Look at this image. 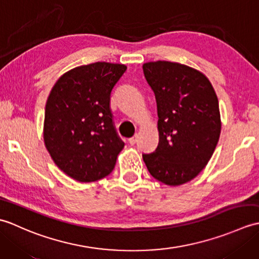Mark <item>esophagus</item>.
<instances>
[{"label":"esophagus","instance_id":"obj_1","mask_svg":"<svg viewBox=\"0 0 259 259\" xmlns=\"http://www.w3.org/2000/svg\"><path fill=\"white\" fill-rule=\"evenodd\" d=\"M137 140H138V136H134L133 138H130L129 139V144L131 145V146H134V145H136L137 144Z\"/></svg>","mask_w":259,"mask_h":259}]
</instances>
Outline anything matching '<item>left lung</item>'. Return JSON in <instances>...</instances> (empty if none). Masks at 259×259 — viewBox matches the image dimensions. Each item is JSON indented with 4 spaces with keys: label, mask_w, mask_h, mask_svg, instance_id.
Wrapping results in <instances>:
<instances>
[{
    "label": "left lung",
    "mask_w": 259,
    "mask_h": 259,
    "mask_svg": "<svg viewBox=\"0 0 259 259\" xmlns=\"http://www.w3.org/2000/svg\"><path fill=\"white\" fill-rule=\"evenodd\" d=\"M142 69L155 93L159 118L158 147L142 158L160 183H188L210 160L221 136L216 93L205 75L184 64L157 61Z\"/></svg>",
    "instance_id": "8db88e82"
}]
</instances>
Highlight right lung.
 <instances>
[{
    "mask_svg": "<svg viewBox=\"0 0 259 259\" xmlns=\"http://www.w3.org/2000/svg\"><path fill=\"white\" fill-rule=\"evenodd\" d=\"M123 64L96 62L70 70L54 84L45 115V144L69 177L92 183L112 172L123 149L110 99Z\"/></svg>",
    "mask_w": 259,
    "mask_h": 259,
    "instance_id": "obj_1",
    "label": "right lung"
}]
</instances>
